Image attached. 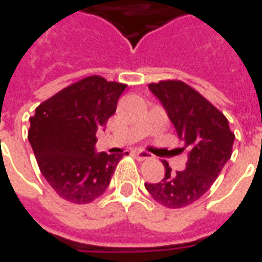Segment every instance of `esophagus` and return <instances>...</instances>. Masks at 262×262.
I'll return each mask as SVG.
<instances>
[{"instance_id": "34e87169", "label": "esophagus", "mask_w": 262, "mask_h": 262, "mask_svg": "<svg viewBox=\"0 0 262 262\" xmlns=\"http://www.w3.org/2000/svg\"><path fill=\"white\" fill-rule=\"evenodd\" d=\"M135 157H136L137 160H140V161H143V160L151 159L150 153H148V151H144V150H137V151H135Z\"/></svg>"}]
</instances>
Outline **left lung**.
<instances>
[{
  "mask_svg": "<svg viewBox=\"0 0 262 262\" xmlns=\"http://www.w3.org/2000/svg\"><path fill=\"white\" fill-rule=\"evenodd\" d=\"M159 98L187 148L188 161L184 171L171 172L163 161L165 176L157 184H144L148 193L167 208H184L208 192L209 188L230 160L234 133L219 109L214 108L192 86L178 80L148 84Z\"/></svg>",
  "mask_w": 262,
  "mask_h": 262,
  "instance_id": "obj_1",
  "label": "left lung"
}]
</instances>
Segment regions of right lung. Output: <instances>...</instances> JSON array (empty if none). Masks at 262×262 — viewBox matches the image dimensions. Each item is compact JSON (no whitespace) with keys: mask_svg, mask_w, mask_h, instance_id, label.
Listing matches in <instances>:
<instances>
[{"mask_svg":"<svg viewBox=\"0 0 262 262\" xmlns=\"http://www.w3.org/2000/svg\"><path fill=\"white\" fill-rule=\"evenodd\" d=\"M126 84L90 75L35 111L28 140L49 185L66 201L90 203L105 192L127 153H97V130L115 114Z\"/></svg>","mask_w":262,"mask_h":262,"instance_id":"add662e5","label":"right lung"}]
</instances>
